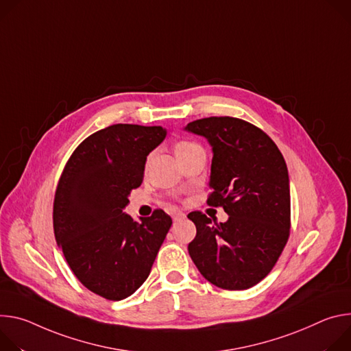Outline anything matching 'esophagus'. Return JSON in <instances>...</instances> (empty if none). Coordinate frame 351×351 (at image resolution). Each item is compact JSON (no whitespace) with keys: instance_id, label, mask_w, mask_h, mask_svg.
Segmentation results:
<instances>
[{"instance_id":"1","label":"esophagus","mask_w":351,"mask_h":351,"mask_svg":"<svg viewBox=\"0 0 351 351\" xmlns=\"http://www.w3.org/2000/svg\"><path fill=\"white\" fill-rule=\"evenodd\" d=\"M185 217V215L182 213V212H177L176 215H174V220H180V219H184Z\"/></svg>"}]
</instances>
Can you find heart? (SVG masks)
<instances>
[{"instance_id": "b5f03b06", "label": "heart", "mask_w": 351, "mask_h": 351, "mask_svg": "<svg viewBox=\"0 0 351 351\" xmlns=\"http://www.w3.org/2000/svg\"><path fill=\"white\" fill-rule=\"evenodd\" d=\"M191 145H195V143H192V142H180V143L177 145V147H176V149H180V147H185V146H191Z\"/></svg>"}]
</instances>
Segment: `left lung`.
I'll list each match as a JSON object with an SVG mask.
<instances>
[{
    "instance_id": "1",
    "label": "left lung",
    "mask_w": 351,
    "mask_h": 351,
    "mask_svg": "<svg viewBox=\"0 0 351 351\" xmlns=\"http://www.w3.org/2000/svg\"><path fill=\"white\" fill-rule=\"evenodd\" d=\"M185 131L212 146L208 205L228 215L219 224L202 212L188 215L197 227L189 256L212 285L250 289L274 269L289 240L290 181L283 154L262 130L234 117L192 121Z\"/></svg>"
}]
</instances>
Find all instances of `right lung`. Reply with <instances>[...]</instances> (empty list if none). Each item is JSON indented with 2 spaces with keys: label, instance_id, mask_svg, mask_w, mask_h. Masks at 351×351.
Returning a JSON list of instances; mask_svg holds the SVG:
<instances>
[{
  "label": "right lung",
  "instance_id": "obj_1",
  "mask_svg": "<svg viewBox=\"0 0 351 351\" xmlns=\"http://www.w3.org/2000/svg\"><path fill=\"white\" fill-rule=\"evenodd\" d=\"M166 135L162 127L110 125L73 150L60 177L56 241L77 280L107 300H124L143 285L171 227L162 209L139 221L123 212L142 184L147 154Z\"/></svg>",
  "mask_w": 351,
  "mask_h": 351
}]
</instances>
